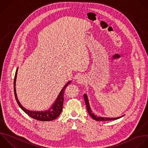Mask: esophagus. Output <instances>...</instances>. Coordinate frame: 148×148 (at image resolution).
<instances>
[{"label":"esophagus","instance_id":"34e87169","mask_svg":"<svg viewBox=\"0 0 148 148\" xmlns=\"http://www.w3.org/2000/svg\"><path fill=\"white\" fill-rule=\"evenodd\" d=\"M77 82H78V83H79V84H84V82H85V79H84V76H80L78 77V79H77Z\"/></svg>","mask_w":148,"mask_h":148}]
</instances>
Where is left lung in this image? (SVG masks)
<instances>
[{
  "mask_svg": "<svg viewBox=\"0 0 148 148\" xmlns=\"http://www.w3.org/2000/svg\"><path fill=\"white\" fill-rule=\"evenodd\" d=\"M84 96V99L85 101V103H86V108H87V110L89 113V114L91 116V117L95 120L96 121H109V120H116L118 119L121 117H123V116H120L119 117H114V118H110V117H98L95 116L92 112L91 110V108L90 107V105H89V102H88V97L87 94H84L83 95Z\"/></svg>",
  "mask_w": 148,
  "mask_h": 148,
  "instance_id": "1",
  "label": "left lung"
}]
</instances>
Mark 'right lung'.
Here are the masks:
<instances>
[{
    "mask_svg": "<svg viewBox=\"0 0 148 148\" xmlns=\"http://www.w3.org/2000/svg\"><path fill=\"white\" fill-rule=\"evenodd\" d=\"M17 71H18V68L16 72L14 79V91L16 99L18 103V105L21 108V109L31 117L34 119H36L37 120L49 121H52L57 119L60 116V114H61L62 110L63 102H64V94L65 90L66 87L68 86V85L71 82V81H69L64 86V87L62 88V89L60 91L56 101L52 105L51 107L49 108V110H45V111H32V110H28L25 109L24 107H23L17 98V95L16 94V83Z\"/></svg>",
    "mask_w": 148,
    "mask_h": 148,
    "instance_id": "1",
    "label": "right lung"
}]
</instances>
